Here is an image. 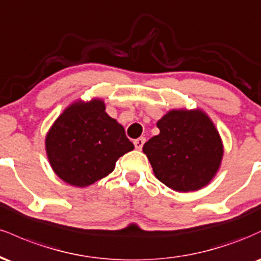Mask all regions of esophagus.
I'll use <instances>...</instances> for the list:
<instances>
[{
  "label": "esophagus",
  "instance_id": "esophagus-1",
  "mask_svg": "<svg viewBox=\"0 0 261 261\" xmlns=\"http://www.w3.org/2000/svg\"><path fill=\"white\" fill-rule=\"evenodd\" d=\"M145 142H146L145 137H139V139H136L134 141V145H135V147H136V149H141L143 147V145H145Z\"/></svg>",
  "mask_w": 261,
  "mask_h": 261
}]
</instances>
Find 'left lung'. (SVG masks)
<instances>
[{"label": "left lung", "mask_w": 261, "mask_h": 261, "mask_svg": "<svg viewBox=\"0 0 261 261\" xmlns=\"http://www.w3.org/2000/svg\"><path fill=\"white\" fill-rule=\"evenodd\" d=\"M160 134L143 145L155 178L180 193L199 190L220 168L223 146L201 110H170L157 122Z\"/></svg>", "instance_id": "1"}]
</instances>
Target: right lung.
<instances>
[{"mask_svg": "<svg viewBox=\"0 0 261 261\" xmlns=\"http://www.w3.org/2000/svg\"><path fill=\"white\" fill-rule=\"evenodd\" d=\"M54 172L73 187L107 176L134 145L124 127L106 113L104 101H76L56 119L45 140Z\"/></svg>", "mask_w": 261, "mask_h": 261, "instance_id": "obj_1", "label": "right lung"}]
</instances>
